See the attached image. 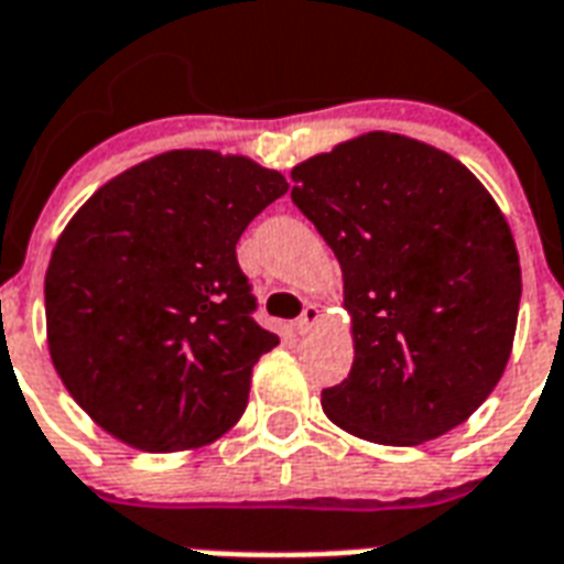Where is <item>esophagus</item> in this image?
<instances>
[{
    "mask_svg": "<svg viewBox=\"0 0 564 564\" xmlns=\"http://www.w3.org/2000/svg\"><path fill=\"white\" fill-rule=\"evenodd\" d=\"M317 323H321V308H317V305H305L303 314L296 317L294 329L300 332V335H308V332H312Z\"/></svg>",
    "mask_w": 564,
    "mask_h": 564,
    "instance_id": "1",
    "label": "esophagus"
}]
</instances>
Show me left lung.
Masks as SVG:
<instances>
[{
	"mask_svg": "<svg viewBox=\"0 0 564 564\" xmlns=\"http://www.w3.org/2000/svg\"><path fill=\"white\" fill-rule=\"evenodd\" d=\"M291 199L344 273L352 368L321 394L335 426L423 444L486 403L512 356L521 261L495 196L462 161L368 132L291 170Z\"/></svg>",
	"mask_w": 564,
	"mask_h": 564,
	"instance_id": "obj_1",
	"label": "left lung"
}]
</instances>
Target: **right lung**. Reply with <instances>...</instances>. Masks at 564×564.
I'll use <instances>...</instances> for the list:
<instances>
[{
  "instance_id": "add662e5",
  "label": "right lung",
  "mask_w": 564,
  "mask_h": 564,
  "mask_svg": "<svg viewBox=\"0 0 564 564\" xmlns=\"http://www.w3.org/2000/svg\"><path fill=\"white\" fill-rule=\"evenodd\" d=\"M285 191L247 155L170 150L73 214L46 268V341L96 426L176 453L241 421L252 368L279 335L252 321L235 243Z\"/></svg>"
}]
</instances>
